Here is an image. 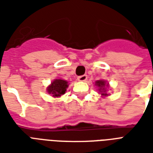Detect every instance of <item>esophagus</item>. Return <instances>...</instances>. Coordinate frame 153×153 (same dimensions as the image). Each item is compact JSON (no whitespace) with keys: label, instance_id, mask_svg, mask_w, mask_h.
Returning a JSON list of instances; mask_svg holds the SVG:
<instances>
[{"label":"esophagus","instance_id":"34e87169","mask_svg":"<svg viewBox=\"0 0 153 153\" xmlns=\"http://www.w3.org/2000/svg\"><path fill=\"white\" fill-rule=\"evenodd\" d=\"M87 79V75L84 74V75H81V76L78 77V80L80 82H85Z\"/></svg>","mask_w":153,"mask_h":153}]
</instances>
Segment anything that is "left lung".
Listing matches in <instances>:
<instances>
[{
	"mask_svg": "<svg viewBox=\"0 0 153 153\" xmlns=\"http://www.w3.org/2000/svg\"><path fill=\"white\" fill-rule=\"evenodd\" d=\"M96 86H98L99 87L98 91L102 92V95H107L105 94V82L103 81V80H98V81L96 82ZM108 86V85H106Z\"/></svg>",
	"mask_w": 153,
	"mask_h": 153,
	"instance_id": "left-lung-1",
	"label": "left lung"
}]
</instances>
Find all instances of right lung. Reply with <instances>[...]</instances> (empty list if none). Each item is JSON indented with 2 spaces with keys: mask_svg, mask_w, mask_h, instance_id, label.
<instances>
[{
  "mask_svg": "<svg viewBox=\"0 0 153 153\" xmlns=\"http://www.w3.org/2000/svg\"><path fill=\"white\" fill-rule=\"evenodd\" d=\"M67 87L68 84L67 81L62 79H55L48 87V91L49 94H52L53 97H59L62 94H64Z\"/></svg>",
  "mask_w": 153,
  "mask_h": 153,
  "instance_id": "right-lung-1",
  "label": "right lung"
}]
</instances>
